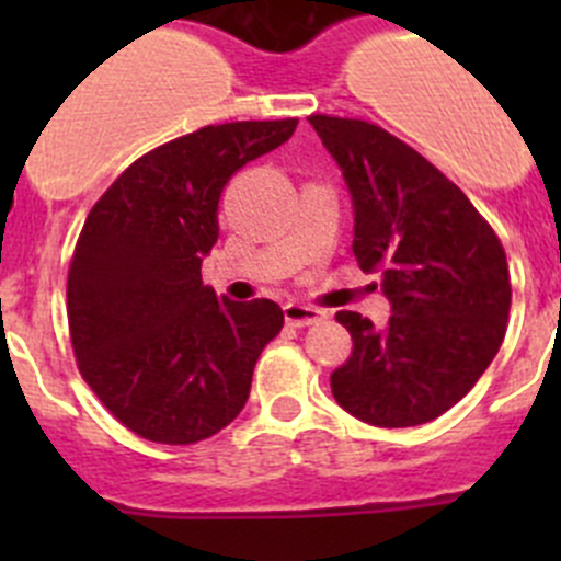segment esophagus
Wrapping results in <instances>:
<instances>
[{"mask_svg": "<svg viewBox=\"0 0 561 561\" xmlns=\"http://www.w3.org/2000/svg\"><path fill=\"white\" fill-rule=\"evenodd\" d=\"M325 312H320V309L314 307H304V304H285V320L287 325H314V322H320Z\"/></svg>", "mask_w": 561, "mask_h": 561, "instance_id": "34e87169", "label": "esophagus"}]
</instances>
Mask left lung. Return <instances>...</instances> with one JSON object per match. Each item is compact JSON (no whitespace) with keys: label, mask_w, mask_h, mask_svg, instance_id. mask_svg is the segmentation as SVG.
<instances>
[{"label":"left lung","mask_w":561,"mask_h":561,"mask_svg":"<svg viewBox=\"0 0 561 561\" xmlns=\"http://www.w3.org/2000/svg\"><path fill=\"white\" fill-rule=\"evenodd\" d=\"M355 208L358 268L382 276L388 325L336 312L353 353L331 375L339 407L371 426H421L480 380L507 331L511 271L469 197L388 129L312 113Z\"/></svg>","instance_id":"1"}]
</instances>
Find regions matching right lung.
Returning a JSON list of instances; mask_svg holds the SVG:
<instances>
[{
    "mask_svg": "<svg viewBox=\"0 0 561 561\" xmlns=\"http://www.w3.org/2000/svg\"><path fill=\"white\" fill-rule=\"evenodd\" d=\"M298 118L208 124L138 157L89 211L67 274L78 371L138 437L192 445L247 404L285 314L268 298H217L201 260L217 244L219 195Z\"/></svg>",
    "mask_w": 561,
    "mask_h": 561,
    "instance_id": "1",
    "label": "right lung"
}]
</instances>
